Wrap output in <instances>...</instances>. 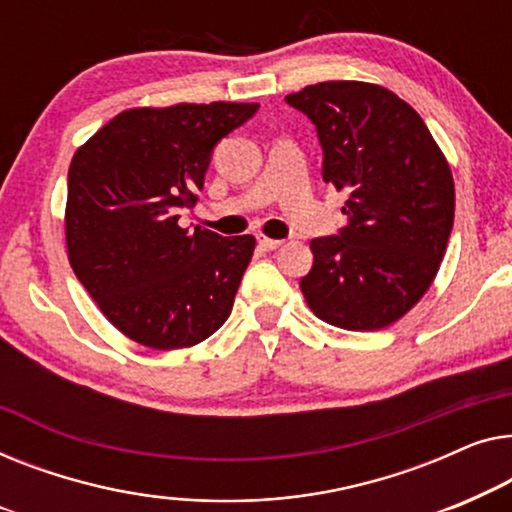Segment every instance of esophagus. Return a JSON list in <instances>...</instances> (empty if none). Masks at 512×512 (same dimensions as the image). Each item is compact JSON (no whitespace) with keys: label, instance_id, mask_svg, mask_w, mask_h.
Instances as JSON below:
<instances>
[{"label":"esophagus","instance_id":"34e87169","mask_svg":"<svg viewBox=\"0 0 512 512\" xmlns=\"http://www.w3.org/2000/svg\"><path fill=\"white\" fill-rule=\"evenodd\" d=\"M259 246H262L264 250H276V248H280L283 246V241L280 239H266V236H259Z\"/></svg>","mask_w":512,"mask_h":512}]
</instances>
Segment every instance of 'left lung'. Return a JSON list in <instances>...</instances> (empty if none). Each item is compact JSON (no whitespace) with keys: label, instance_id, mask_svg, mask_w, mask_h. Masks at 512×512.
<instances>
[{"label":"left lung","instance_id":"1","mask_svg":"<svg viewBox=\"0 0 512 512\" xmlns=\"http://www.w3.org/2000/svg\"><path fill=\"white\" fill-rule=\"evenodd\" d=\"M285 102L318 129L322 181L348 192V225L311 241L313 269L301 292L334 327H390L429 290L448 248V160L413 106L380 85L327 81Z\"/></svg>","mask_w":512,"mask_h":512}]
</instances>
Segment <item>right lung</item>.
I'll list each match as a JSON object with an SVG mask.
<instances>
[{
	"mask_svg": "<svg viewBox=\"0 0 512 512\" xmlns=\"http://www.w3.org/2000/svg\"><path fill=\"white\" fill-rule=\"evenodd\" d=\"M259 104H176L115 115L76 150L67 178V250L113 327L155 350L190 348L229 318L255 236L178 225L215 143Z\"/></svg>",
	"mask_w": 512,
	"mask_h": 512,
	"instance_id": "add662e5",
	"label": "right lung"
}]
</instances>
